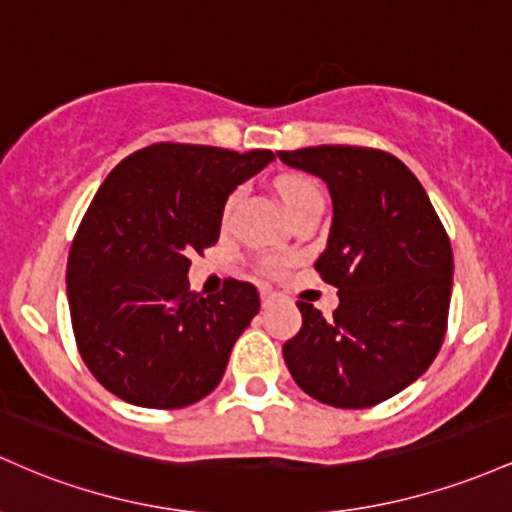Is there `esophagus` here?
Returning a JSON list of instances; mask_svg holds the SVG:
<instances>
[{
    "instance_id": "34e87169",
    "label": "esophagus",
    "mask_w": 512,
    "mask_h": 512,
    "mask_svg": "<svg viewBox=\"0 0 512 512\" xmlns=\"http://www.w3.org/2000/svg\"><path fill=\"white\" fill-rule=\"evenodd\" d=\"M275 297H278V295H275L273 290H268V287H263V290H261V304H263V307H271V304L275 302Z\"/></svg>"
}]
</instances>
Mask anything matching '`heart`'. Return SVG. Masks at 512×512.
<instances>
[{
    "mask_svg": "<svg viewBox=\"0 0 512 512\" xmlns=\"http://www.w3.org/2000/svg\"><path fill=\"white\" fill-rule=\"evenodd\" d=\"M312 191H319L317 183L309 181V179H304V176H290V179H283V181H280V186H278L280 200H283L285 210L290 208V205H295L297 200L304 198V195L312 193ZM234 200H237V193L229 195V200H227V205H225L227 212L232 210ZM261 268H263V271L273 273V271H278V263H275V261H263V263H261Z\"/></svg>",
    "mask_w": 512,
    "mask_h": 512,
    "instance_id": "b5f03b06",
    "label": "heart"
}]
</instances>
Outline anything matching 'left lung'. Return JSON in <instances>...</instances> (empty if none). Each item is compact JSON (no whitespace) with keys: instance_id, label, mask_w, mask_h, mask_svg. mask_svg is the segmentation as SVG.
Returning a JSON list of instances; mask_svg holds the SVG:
<instances>
[{"instance_id":"obj_1","label":"left lung","mask_w":512,"mask_h":512,"mask_svg":"<svg viewBox=\"0 0 512 512\" xmlns=\"http://www.w3.org/2000/svg\"><path fill=\"white\" fill-rule=\"evenodd\" d=\"M278 157L329 186L331 232L314 268L341 300L333 319L297 302L302 329L283 346L287 370L321 404H382L416 382L442 346L450 237L421 181L394 154L319 145Z\"/></svg>"}]
</instances>
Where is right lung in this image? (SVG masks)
Returning <instances> with one entry per match:
<instances>
[{
	"mask_svg": "<svg viewBox=\"0 0 512 512\" xmlns=\"http://www.w3.org/2000/svg\"><path fill=\"white\" fill-rule=\"evenodd\" d=\"M273 159L271 149L157 142L101 183L74 234L67 297L79 355L108 392L183 409L220 384L261 302L234 278L215 297L193 292L188 256L220 239L229 193Z\"/></svg>",
	"mask_w": 512,
	"mask_h": 512,
	"instance_id": "right-lung-1",
	"label": "right lung"
}]
</instances>
